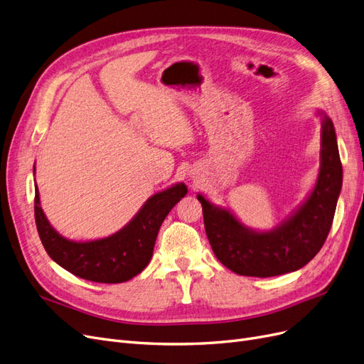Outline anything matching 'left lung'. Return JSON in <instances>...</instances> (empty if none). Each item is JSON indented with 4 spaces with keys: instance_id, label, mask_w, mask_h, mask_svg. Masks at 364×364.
Returning <instances> with one entry per match:
<instances>
[{
    "instance_id": "obj_1",
    "label": "left lung",
    "mask_w": 364,
    "mask_h": 364,
    "mask_svg": "<svg viewBox=\"0 0 364 364\" xmlns=\"http://www.w3.org/2000/svg\"><path fill=\"white\" fill-rule=\"evenodd\" d=\"M321 117V165L312 192L270 231L241 223L230 208L198 193L211 249L218 259L241 276L272 277L297 272L321 250L330 232L342 191V164L331 118Z\"/></svg>"
}]
</instances>
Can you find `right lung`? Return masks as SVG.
Instances as JSON below:
<instances>
[{
  "mask_svg": "<svg viewBox=\"0 0 364 364\" xmlns=\"http://www.w3.org/2000/svg\"><path fill=\"white\" fill-rule=\"evenodd\" d=\"M186 193L184 183L173 184L148 198L133 219L115 234L73 241L57 232L46 219L36 184L34 216L38 237L49 257L69 273L99 284H121L139 274L150 262L161 223Z\"/></svg>",
  "mask_w": 364,
  "mask_h": 364,
  "instance_id": "right-lung-1",
  "label": "right lung"
}]
</instances>
